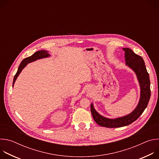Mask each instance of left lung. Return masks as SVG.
<instances>
[{
	"label": "left lung",
	"instance_id": "obj_1",
	"mask_svg": "<svg viewBox=\"0 0 159 159\" xmlns=\"http://www.w3.org/2000/svg\"><path fill=\"white\" fill-rule=\"evenodd\" d=\"M125 52L126 65L133 69L137 74L141 89L140 99L137 107L124 117L116 119H109L101 116L94 108L93 104L90 105V111L93 117L98 125L106 128H119L127 126L137 120L147 107L150 98V81L149 74L146 69L145 62L142 57L134 53L129 48H123Z\"/></svg>",
	"mask_w": 159,
	"mask_h": 159
}]
</instances>
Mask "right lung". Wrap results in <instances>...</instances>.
Instances as JSON below:
<instances>
[{
    "label": "right lung",
    "mask_w": 159,
    "mask_h": 159,
    "mask_svg": "<svg viewBox=\"0 0 159 159\" xmlns=\"http://www.w3.org/2000/svg\"><path fill=\"white\" fill-rule=\"evenodd\" d=\"M50 56V55L47 53V51L45 50H41V51H38L36 53H34L33 55H32L31 56L27 57L26 58H25L23 60L21 61V63H20V65L18 68L17 72H16V75H14V80H13V84L12 86H14V84L16 80V79L17 78L18 75H19V74L20 73V72L22 71V70L24 69V68L27 65L28 63L34 61L38 59H40V58H46V57H48Z\"/></svg>",
    "instance_id": "obj_1"
}]
</instances>
